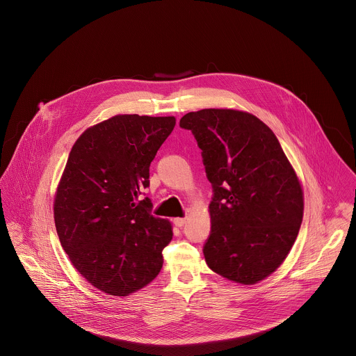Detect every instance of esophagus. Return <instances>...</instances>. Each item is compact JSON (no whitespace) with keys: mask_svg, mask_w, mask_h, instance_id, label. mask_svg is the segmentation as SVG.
<instances>
[{"mask_svg":"<svg viewBox=\"0 0 356 356\" xmlns=\"http://www.w3.org/2000/svg\"><path fill=\"white\" fill-rule=\"evenodd\" d=\"M186 220H188V218H175V219H174V223H175V226L182 227V226L186 223Z\"/></svg>","mask_w":356,"mask_h":356,"instance_id":"34e87169","label":"esophagus"}]
</instances>
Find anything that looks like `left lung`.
<instances>
[{"instance_id": "obj_1", "label": "left lung", "mask_w": 356, "mask_h": 356, "mask_svg": "<svg viewBox=\"0 0 356 356\" xmlns=\"http://www.w3.org/2000/svg\"><path fill=\"white\" fill-rule=\"evenodd\" d=\"M179 126L192 130L213 188L208 267L241 285L266 280L291 252L303 220L293 165L271 129L250 112L207 108L186 113Z\"/></svg>"}]
</instances>
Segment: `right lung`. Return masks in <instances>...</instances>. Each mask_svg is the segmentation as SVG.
I'll return each instance as SVG.
<instances>
[{
    "label": "right lung",
    "mask_w": 356,
    "mask_h": 356,
    "mask_svg": "<svg viewBox=\"0 0 356 356\" xmlns=\"http://www.w3.org/2000/svg\"><path fill=\"white\" fill-rule=\"evenodd\" d=\"M174 116L115 115L75 141L56 189V230L72 266L95 288L129 296L157 277L171 222L151 213L149 165Z\"/></svg>",
    "instance_id": "1"
}]
</instances>
